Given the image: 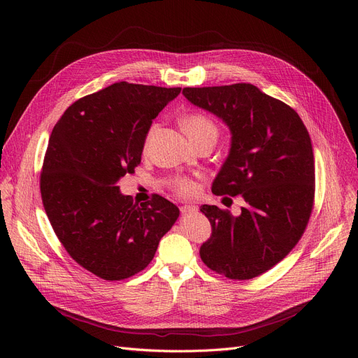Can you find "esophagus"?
Segmentation results:
<instances>
[{"mask_svg": "<svg viewBox=\"0 0 358 358\" xmlns=\"http://www.w3.org/2000/svg\"><path fill=\"white\" fill-rule=\"evenodd\" d=\"M180 212L182 213V215H189V213H194V212H197V206H190V204H184V206H181L180 208Z\"/></svg>", "mask_w": 358, "mask_h": 358, "instance_id": "1", "label": "esophagus"}]
</instances>
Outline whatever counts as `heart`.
Listing matches in <instances>:
<instances>
[{
    "mask_svg": "<svg viewBox=\"0 0 358 358\" xmlns=\"http://www.w3.org/2000/svg\"><path fill=\"white\" fill-rule=\"evenodd\" d=\"M181 124H182L184 130L187 131V135H189L196 143H199L203 139H209V138L216 139L217 134H219V129H217L216 123L208 115H204V113H201V111L187 113V115L181 119ZM157 130H158L157 123H154L149 127L146 138H145V146H148L149 142L152 141V138L157 134ZM171 187L177 194L185 196V197L193 196L197 192V184L187 177L173 178Z\"/></svg>",
    "mask_w": 358,
    "mask_h": 358,
    "instance_id": "1",
    "label": "heart"
}]
</instances>
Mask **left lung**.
Wrapping results in <instances>:
<instances>
[{
	"label": "left lung",
	"mask_w": 358,
	"mask_h": 358,
	"mask_svg": "<svg viewBox=\"0 0 358 358\" xmlns=\"http://www.w3.org/2000/svg\"><path fill=\"white\" fill-rule=\"evenodd\" d=\"M182 94L231 129L229 155L212 192L245 200L239 216L201 206L212 235L200 247V258L228 278H254L283 259L308 227L315 200L309 131L290 106L252 84L187 87Z\"/></svg>",
	"instance_id": "left-lung-1"
}]
</instances>
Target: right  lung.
I'll return each instance as SVG.
<instances>
[{
	"mask_svg": "<svg viewBox=\"0 0 358 358\" xmlns=\"http://www.w3.org/2000/svg\"><path fill=\"white\" fill-rule=\"evenodd\" d=\"M180 91L116 83L71 104L52 130L41 174L43 208L71 258L103 280L146 268L180 215L159 194L139 206L117 185L135 173L152 120Z\"/></svg>",
	"mask_w": 358,
	"mask_h": 358,
	"instance_id": "obj_1",
	"label": "right lung"
}]
</instances>
